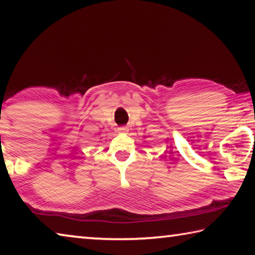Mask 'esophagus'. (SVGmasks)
<instances>
[{
	"mask_svg": "<svg viewBox=\"0 0 255 255\" xmlns=\"http://www.w3.org/2000/svg\"><path fill=\"white\" fill-rule=\"evenodd\" d=\"M118 132L121 133V134L127 133V132H128V128L127 127H120V128H118Z\"/></svg>",
	"mask_w": 255,
	"mask_h": 255,
	"instance_id": "esophagus-1",
	"label": "esophagus"
}]
</instances>
